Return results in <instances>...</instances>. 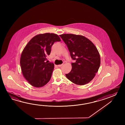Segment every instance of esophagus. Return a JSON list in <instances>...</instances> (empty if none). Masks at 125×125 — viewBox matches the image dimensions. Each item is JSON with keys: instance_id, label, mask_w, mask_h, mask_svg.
Segmentation results:
<instances>
[{"instance_id": "obj_1", "label": "esophagus", "mask_w": 125, "mask_h": 125, "mask_svg": "<svg viewBox=\"0 0 125 125\" xmlns=\"http://www.w3.org/2000/svg\"><path fill=\"white\" fill-rule=\"evenodd\" d=\"M63 65V64H60V65H58V66H59V67H61V66H62Z\"/></svg>"}]
</instances>
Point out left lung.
Listing matches in <instances>:
<instances>
[{"instance_id":"obj_1","label":"left lung","mask_w":125,"mask_h":125,"mask_svg":"<svg viewBox=\"0 0 125 125\" xmlns=\"http://www.w3.org/2000/svg\"><path fill=\"white\" fill-rule=\"evenodd\" d=\"M60 37L66 44L70 55L75 62L66 74V78L77 85L90 82L95 77L100 66L101 58L97 48L85 37L73 34H63Z\"/></svg>"}]
</instances>
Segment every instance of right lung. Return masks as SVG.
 Here are the masks:
<instances>
[{"label":"right lung","instance_id":"obj_1","mask_svg":"<svg viewBox=\"0 0 125 125\" xmlns=\"http://www.w3.org/2000/svg\"><path fill=\"white\" fill-rule=\"evenodd\" d=\"M54 33H45L35 36L27 44L21 53L20 65L24 78L32 86L40 88L50 80L54 64L46 61L53 43L60 42Z\"/></svg>","mask_w":125,"mask_h":125}]
</instances>
